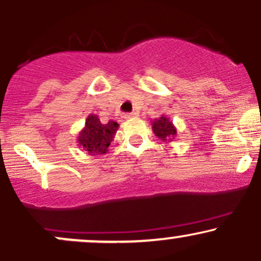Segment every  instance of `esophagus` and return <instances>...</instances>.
I'll use <instances>...</instances> for the list:
<instances>
[{
	"mask_svg": "<svg viewBox=\"0 0 261 261\" xmlns=\"http://www.w3.org/2000/svg\"><path fill=\"white\" fill-rule=\"evenodd\" d=\"M135 116H137V113L133 112V113L125 114V115H124V118H125V119H130V118H135Z\"/></svg>",
	"mask_w": 261,
	"mask_h": 261,
	"instance_id": "34e87169",
	"label": "esophagus"
}]
</instances>
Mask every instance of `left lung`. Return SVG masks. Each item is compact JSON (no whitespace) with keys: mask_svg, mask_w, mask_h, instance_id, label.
Wrapping results in <instances>:
<instances>
[{"mask_svg":"<svg viewBox=\"0 0 261 261\" xmlns=\"http://www.w3.org/2000/svg\"><path fill=\"white\" fill-rule=\"evenodd\" d=\"M152 130L155 136L163 142H170L175 139L176 136V127L173 124V121L169 120L166 115H161L160 118L154 119L151 122Z\"/></svg>","mask_w":261,"mask_h":261,"instance_id":"obj_1","label":"left lung"}]
</instances>
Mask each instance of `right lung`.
<instances>
[{"mask_svg":"<svg viewBox=\"0 0 261 261\" xmlns=\"http://www.w3.org/2000/svg\"><path fill=\"white\" fill-rule=\"evenodd\" d=\"M118 127L119 124L116 121L109 120L107 124H103L98 115L89 114L86 119L85 127L77 136V145L91 155L106 154Z\"/></svg>","mask_w":261,"mask_h":261,"instance_id":"add662e5","label":"right lung"}]
</instances>
